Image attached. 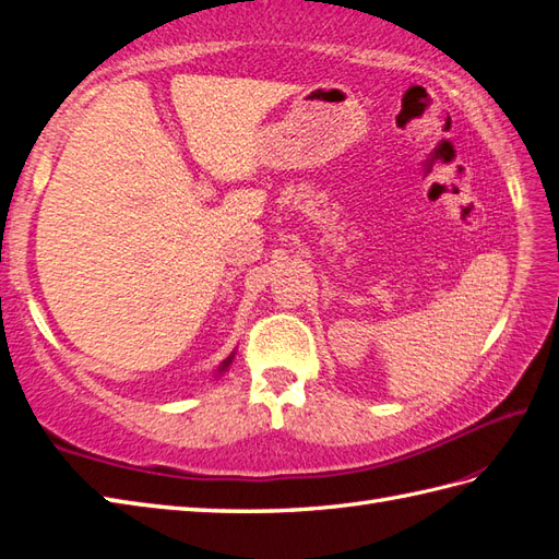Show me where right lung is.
I'll use <instances>...</instances> for the list:
<instances>
[{"label":"right lung","mask_w":559,"mask_h":559,"mask_svg":"<svg viewBox=\"0 0 559 559\" xmlns=\"http://www.w3.org/2000/svg\"><path fill=\"white\" fill-rule=\"evenodd\" d=\"M233 358H235V353H230L228 355V358H225L221 365H218V370H216V377H221L225 370H228V367H230V362H233Z\"/></svg>","instance_id":"right-lung-1"}]
</instances>
